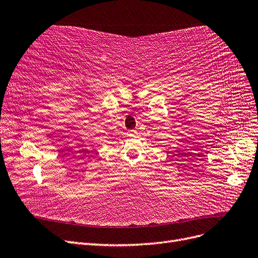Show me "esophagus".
Instances as JSON below:
<instances>
[{"instance_id":"esophagus-1","label":"esophagus","mask_w":258,"mask_h":258,"mask_svg":"<svg viewBox=\"0 0 258 258\" xmlns=\"http://www.w3.org/2000/svg\"><path fill=\"white\" fill-rule=\"evenodd\" d=\"M137 135V131L136 130H129L128 132V136L129 137H135Z\"/></svg>"}]
</instances>
